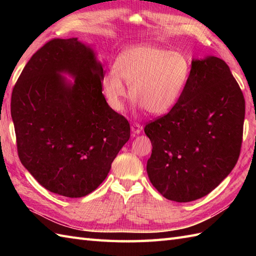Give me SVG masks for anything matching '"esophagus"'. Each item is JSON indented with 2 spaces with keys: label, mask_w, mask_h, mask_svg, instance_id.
<instances>
[{
  "label": "esophagus",
  "mask_w": 256,
  "mask_h": 256,
  "mask_svg": "<svg viewBox=\"0 0 256 256\" xmlns=\"http://www.w3.org/2000/svg\"><path fill=\"white\" fill-rule=\"evenodd\" d=\"M142 128H143V126L140 124H138V123H133L131 125V131L133 132L134 135L135 134H140V132H142Z\"/></svg>",
  "instance_id": "1"
}]
</instances>
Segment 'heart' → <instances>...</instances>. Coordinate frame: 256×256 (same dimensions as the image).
I'll return each mask as SVG.
<instances>
[{
  "mask_svg": "<svg viewBox=\"0 0 256 256\" xmlns=\"http://www.w3.org/2000/svg\"><path fill=\"white\" fill-rule=\"evenodd\" d=\"M189 59L179 52L154 45L125 48L102 80L103 92L116 111L123 108L130 86L131 96L146 111L162 116L176 106L189 80Z\"/></svg>",
  "mask_w": 256,
  "mask_h": 256,
  "instance_id": "heart-1",
  "label": "heart"
}]
</instances>
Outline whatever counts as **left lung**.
<instances>
[{
	"mask_svg": "<svg viewBox=\"0 0 256 256\" xmlns=\"http://www.w3.org/2000/svg\"><path fill=\"white\" fill-rule=\"evenodd\" d=\"M244 116L242 90L226 62L192 60L176 106L144 128L153 146L146 170L157 192L176 202L211 192L238 160Z\"/></svg>",
	"mask_w": 256,
	"mask_h": 256,
	"instance_id": "8db88e82",
	"label": "left lung"
}]
</instances>
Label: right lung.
Wrapping results in <instances>:
<instances>
[{"mask_svg": "<svg viewBox=\"0 0 256 256\" xmlns=\"http://www.w3.org/2000/svg\"><path fill=\"white\" fill-rule=\"evenodd\" d=\"M75 77L72 85L58 74ZM103 68L77 38H54L26 64L10 99L20 162L42 187L80 198L106 178L130 123L102 94Z\"/></svg>", "mask_w": 256, "mask_h": 256, "instance_id": "obj_1", "label": "right lung"}]
</instances>
